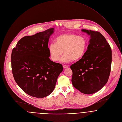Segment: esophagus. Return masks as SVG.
<instances>
[{
  "label": "esophagus",
  "instance_id": "34e87169",
  "mask_svg": "<svg viewBox=\"0 0 122 122\" xmlns=\"http://www.w3.org/2000/svg\"><path fill=\"white\" fill-rule=\"evenodd\" d=\"M63 67L64 69H66V68H68L69 67L68 66H67V65H63Z\"/></svg>",
  "mask_w": 122,
  "mask_h": 122
}]
</instances>
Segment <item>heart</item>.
<instances>
[{"instance_id": "b5f03b06", "label": "heart", "mask_w": 122, "mask_h": 122, "mask_svg": "<svg viewBox=\"0 0 122 122\" xmlns=\"http://www.w3.org/2000/svg\"><path fill=\"white\" fill-rule=\"evenodd\" d=\"M55 41V43H51L49 47L50 56L54 61H59L63 51L65 54L61 59L63 62L78 61L84 56L87 48V39L73 33L61 34Z\"/></svg>"}]
</instances>
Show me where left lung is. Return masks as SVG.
<instances>
[{
    "mask_svg": "<svg viewBox=\"0 0 122 122\" xmlns=\"http://www.w3.org/2000/svg\"><path fill=\"white\" fill-rule=\"evenodd\" d=\"M90 36L89 44L84 56L71 66L73 86L85 94L100 90L107 83L112 62L111 47L99 32L81 30Z\"/></svg>",
    "mask_w": 122,
    "mask_h": 122,
    "instance_id": "8db88e82",
    "label": "left lung"
}]
</instances>
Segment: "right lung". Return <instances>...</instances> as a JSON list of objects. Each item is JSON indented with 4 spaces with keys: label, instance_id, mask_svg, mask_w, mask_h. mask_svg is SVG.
Listing matches in <instances>:
<instances>
[{
    "label": "right lung",
    "instance_id": "right-lung-1",
    "mask_svg": "<svg viewBox=\"0 0 122 122\" xmlns=\"http://www.w3.org/2000/svg\"><path fill=\"white\" fill-rule=\"evenodd\" d=\"M54 32L51 28L21 38L11 54L12 71L15 81L27 94L37 98L53 91L62 65L50 58L48 41Z\"/></svg>",
    "mask_w": 122,
    "mask_h": 122
}]
</instances>
